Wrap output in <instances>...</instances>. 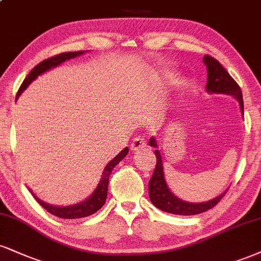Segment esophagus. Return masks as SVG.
<instances>
[{
    "label": "esophagus",
    "instance_id": "esophagus-1",
    "mask_svg": "<svg viewBox=\"0 0 261 261\" xmlns=\"http://www.w3.org/2000/svg\"><path fill=\"white\" fill-rule=\"evenodd\" d=\"M146 144H147V142H146V140H144V137L136 136L133 140V142H131L130 148H131V150H133V152H136V150H140V149L144 148V147H146Z\"/></svg>",
    "mask_w": 261,
    "mask_h": 261
}]
</instances>
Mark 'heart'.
<instances>
[{
  "mask_svg": "<svg viewBox=\"0 0 261 261\" xmlns=\"http://www.w3.org/2000/svg\"><path fill=\"white\" fill-rule=\"evenodd\" d=\"M165 76H170V74H169V73H166V74H165Z\"/></svg>",
  "mask_w": 261,
  "mask_h": 261,
  "instance_id": "heart-1",
  "label": "heart"
}]
</instances>
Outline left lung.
Here are the masks:
<instances>
[{"instance_id":"left-lung-1","label":"left lung","mask_w":261,"mask_h":261,"mask_svg":"<svg viewBox=\"0 0 261 261\" xmlns=\"http://www.w3.org/2000/svg\"><path fill=\"white\" fill-rule=\"evenodd\" d=\"M203 62L206 65V70H208V83H206L205 86L206 91L209 93H224V95L236 97L238 103H240L242 114H243V98H242V91L241 87L238 86V84L232 79L231 75L227 73V70L222 67L219 61H216L212 56H204ZM149 146L158 148V144H156V140L154 137H150ZM154 153L156 158V164L154 172H153L148 184V193L149 199L153 203V205L163 210V212L177 215L200 214V213L206 212V210L215 206L216 204L220 202L222 197L225 196V193L227 192V191H225L224 193L218 196L216 198L203 203H190L177 198L169 190L168 185H166L164 170H163L161 152L158 149H155Z\"/></svg>"}]
</instances>
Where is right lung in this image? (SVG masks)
<instances>
[{"label":"right lung","instance_id":"obj_1","mask_svg":"<svg viewBox=\"0 0 261 261\" xmlns=\"http://www.w3.org/2000/svg\"><path fill=\"white\" fill-rule=\"evenodd\" d=\"M83 53H85V52L84 51L64 52V53H61V55L53 56V57L45 59V61L39 63V64H37L36 67L30 71L29 75L25 77L23 84H21L19 90H18L17 98L20 96V93L23 92V91L27 89V87L29 86V85L33 83V81L35 80L37 76H39V75L45 73V71H47V70H49L51 68L57 67V65L62 64L63 62L68 61V59H71V58L77 57V56H81ZM127 153H128V148L126 147V148L122 149L121 152L119 153L117 156H115V158H113L112 161L107 164L105 170H103V175H102V177H100L98 186H97V188L93 191V193L91 194L89 198L85 199L84 202L74 204V205L57 206V205H52V204L42 202V200H41L40 198H37V197L33 192H31V191L30 192L34 197H35L37 203H39L43 209H46L47 212L51 213L52 215L58 216V218L79 219V218H85V216L92 215L93 213H96L97 210H99L103 205H105L106 199H107V193H108V181H109V176H111V172L113 169H114V166L119 164V162H121V159L124 158Z\"/></svg>","mask_w":261,"mask_h":261}]
</instances>
